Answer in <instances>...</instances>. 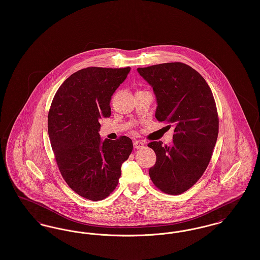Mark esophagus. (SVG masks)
<instances>
[{
	"label": "esophagus",
	"instance_id": "1",
	"mask_svg": "<svg viewBox=\"0 0 260 260\" xmlns=\"http://www.w3.org/2000/svg\"><path fill=\"white\" fill-rule=\"evenodd\" d=\"M134 146L136 149L142 148L144 146V143L142 141H140V140H135L134 141Z\"/></svg>",
	"mask_w": 260,
	"mask_h": 260
}]
</instances>
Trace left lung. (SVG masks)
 Segmentation results:
<instances>
[{"instance_id": "8db88e82", "label": "left lung", "mask_w": 260, "mask_h": 260, "mask_svg": "<svg viewBox=\"0 0 260 260\" xmlns=\"http://www.w3.org/2000/svg\"><path fill=\"white\" fill-rule=\"evenodd\" d=\"M137 71L156 94L157 120L174 127L171 145L148 143L156 154L150 178L164 193L182 194L201 178L212 156L219 128L215 100L202 75L185 63H162Z\"/></svg>"}]
</instances>
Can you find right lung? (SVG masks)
Segmentation results:
<instances>
[{
	"label": "right lung",
	"instance_id": "add662e5",
	"mask_svg": "<svg viewBox=\"0 0 260 260\" xmlns=\"http://www.w3.org/2000/svg\"><path fill=\"white\" fill-rule=\"evenodd\" d=\"M131 68L87 67L57 89L48 116V131L63 179L90 201L107 198L118 185L121 166L133 151L127 136L100 139L99 121L111 116L110 100Z\"/></svg>",
	"mask_w": 260,
	"mask_h": 260
}]
</instances>
